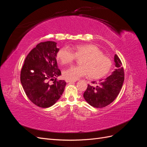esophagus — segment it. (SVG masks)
Instances as JSON below:
<instances>
[{
  "mask_svg": "<svg viewBox=\"0 0 147 147\" xmlns=\"http://www.w3.org/2000/svg\"><path fill=\"white\" fill-rule=\"evenodd\" d=\"M65 82H66L67 83H70V82H76V80H70L66 79V80H65Z\"/></svg>",
  "mask_w": 147,
  "mask_h": 147,
  "instance_id": "1",
  "label": "esophagus"
}]
</instances>
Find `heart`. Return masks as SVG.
Instances as JSON below:
<instances>
[{"mask_svg":"<svg viewBox=\"0 0 147 147\" xmlns=\"http://www.w3.org/2000/svg\"><path fill=\"white\" fill-rule=\"evenodd\" d=\"M57 58L63 64L82 59L80 61V66H71L64 70V77L70 80H77L87 75L92 79L102 78L112 66V60L104 55L99 48L90 44L75 45L73 51L69 47H64L57 52Z\"/></svg>","mask_w":147,"mask_h":147,"instance_id":"obj_1","label":"heart"}]
</instances>
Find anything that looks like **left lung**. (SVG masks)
Instances as JSON below:
<instances>
[{"label": "left lung", "mask_w": 147, "mask_h": 147, "mask_svg": "<svg viewBox=\"0 0 147 147\" xmlns=\"http://www.w3.org/2000/svg\"><path fill=\"white\" fill-rule=\"evenodd\" d=\"M114 61L117 69L105 80H100L96 86L88 84L83 97L90 105L96 108H102L109 105L117 98L121 91L124 80V69L119 57L115 55ZM92 84H97L92 82Z\"/></svg>", "instance_id": "left-lung-1"}]
</instances>
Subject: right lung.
Instances as JSON below:
<instances>
[{"instance_id":"right-lung-1","label":"right lung","mask_w":147,"mask_h":147,"mask_svg":"<svg viewBox=\"0 0 147 147\" xmlns=\"http://www.w3.org/2000/svg\"><path fill=\"white\" fill-rule=\"evenodd\" d=\"M58 51L55 42L38 43L26 56L21 70V83L26 94L40 107L54 105L64 90L66 82L56 78L61 75L56 59Z\"/></svg>"}]
</instances>
